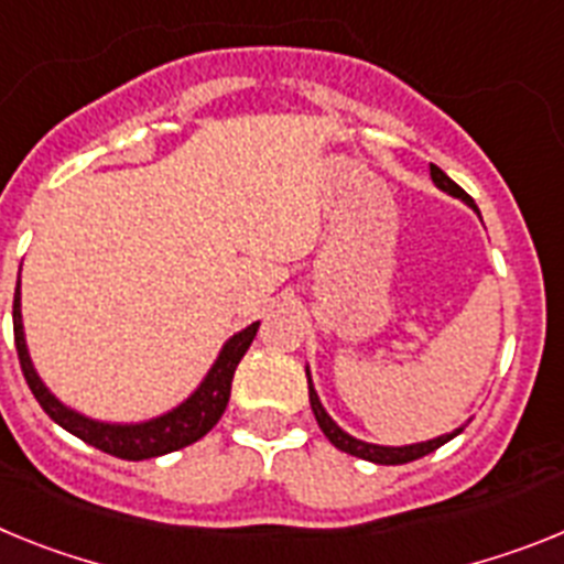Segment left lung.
Returning <instances> with one entry per match:
<instances>
[{
  "mask_svg": "<svg viewBox=\"0 0 564 564\" xmlns=\"http://www.w3.org/2000/svg\"><path fill=\"white\" fill-rule=\"evenodd\" d=\"M431 178H434V184H437L443 193L454 195V198H463L465 204H471V207H474L471 195L465 193L459 184H454V181L448 178L443 170H440V166L431 164ZM474 209H477V207H474ZM306 377H310V369H306ZM310 403H312V411H315L317 425H321V431L326 434V437H329V443L335 445V448L351 454V457L369 459V463H377V465H403V463H411V459H420V457H425V454L437 452L440 445L448 443V440L457 437L459 431H463V429H457V431H452V434H443V437H437V440H429V443L403 445V448H391V445H371V443H364V440L349 437V434H346V431H343L340 425H337L335 420L326 414V409H323L321 400H317L315 386H312V377H310Z\"/></svg>",
  "mask_w": 564,
  "mask_h": 564,
  "instance_id": "8db88e82",
  "label": "left lung"
}]
</instances>
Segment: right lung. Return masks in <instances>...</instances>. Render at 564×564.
Instances as JSON below:
<instances>
[{
  "instance_id": "obj_1",
  "label": "right lung",
  "mask_w": 564,
  "mask_h": 564,
  "mask_svg": "<svg viewBox=\"0 0 564 564\" xmlns=\"http://www.w3.org/2000/svg\"><path fill=\"white\" fill-rule=\"evenodd\" d=\"M258 326H261V323H252V326H247V329L238 332L235 337H229L224 351L218 355V360H215V366L209 369V375L204 377V383L198 386V391H195L187 403H181L178 409H173L170 414H164V417L150 420V423L112 425L82 417V414H76V411H70L67 405L58 403L51 391L45 389V383H42L36 371H33L31 357H28V346H24L22 310H19V283L17 295H13V340H17L19 366H22V375L24 380H28V386H31L33 398L39 400L42 409H45L47 417L56 420L62 429L76 434L78 440H85L93 448H99V452L112 454V457L121 459L161 457V454L178 452L184 445H193L195 440L204 437V434L221 420L224 409H227L235 369H238L241 357L247 355V349L252 346Z\"/></svg>"
}]
</instances>
